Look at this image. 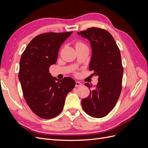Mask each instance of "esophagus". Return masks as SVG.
Masks as SVG:
<instances>
[{
    "label": "esophagus",
    "instance_id": "esophagus-1",
    "mask_svg": "<svg viewBox=\"0 0 148 148\" xmlns=\"http://www.w3.org/2000/svg\"><path fill=\"white\" fill-rule=\"evenodd\" d=\"M82 85V84L80 83V82H76V83H75V86H76V87H79V86H81Z\"/></svg>",
    "mask_w": 148,
    "mask_h": 148
}]
</instances>
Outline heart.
I'll list each match as a JSON object with an SVG mask.
<instances>
[{"mask_svg":"<svg viewBox=\"0 0 148 148\" xmlns=\"http://www.w3.org/2000/svg\"><path fill=\"white\" fill-rule=\"evenodd\" d=\"M82 45H83V44L82 42H78L77 44V45H76V46H82Z\"/></svg>","mask_w":148,"mask_h":148,"instance_id":"1","label":"heart"}]
</instances>
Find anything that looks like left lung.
<instances>
[{
    "mask_svg": "<svg viewBox=\"0 0 148 148\" xmlns=\"http://www.w3.org/2000/svg\"><path fill=\"white\" fill-rule=\"evenodd\" d=\"M78 34L90 41L92 56L89 68L98 76L99 82L89 96L82 99V107L91 117H104L114 109L122 91L123 69L119 48L106 29L92 27ZM84 85L89 89L92 86L88 83Z\"/></svg>",
    "mask_w": 148,
    "mask_h": 148,
    "instance_id": "obj_1",
    "label": "left lung"
}]
</instances>
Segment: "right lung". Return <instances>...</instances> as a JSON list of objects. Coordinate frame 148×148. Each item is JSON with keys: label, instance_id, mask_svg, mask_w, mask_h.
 I'll list each match as a JSON object with an SVG mask.
<instances>
[{"label": "right lung", "instance_id": "right-lung-1", "mask_svg": "<svg viewBox=\"0 0 148 148\" xmlns=\"http://www.w3.org/2000/svg\"><path fill=\"white\" fill-rule=\"evenodd\" d=\"M70 32L46 33L34 38L23 52L18 78L25 99L39 117H56L63 109L66 96L75 86L70 77L57 79L49 67L57 62L58 52Z\"/></svg>", "mask_w": 148, "mask_h": 148}]
</instances>
